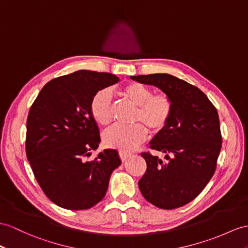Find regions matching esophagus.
Segmentation results:
<instances>
[{"label":"esophagus","mask_w":248,"mask_h":248,"mask_svg":"<svg viewBox=\"0 0 248 248\" xmlns=\"http://www.w3.org/2000/svg\"><path fill=\"white\" fill-rule=\"evenodd\" d=\"M119 155H120V159L121 161H125L127 158H129V156L131 155V154L129 153H126V152H119Z\"/></svg>","instance_id":"1"}]
</instances>
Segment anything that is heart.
Here are the masks:
<instances>
[{"label":"heart","mask_w":248,"mask_h":248,"mask_svg":"<svg viewBox=\"0 0 248 248\" xmlns=\"http://www.w3.org/2000/svg\"><path fill=\"white\" fill-rule=\"evenodd\" d=\"M121 95L137 106L134 116L136 124L114 125L105 130L103 142L107 147L122 152H131L147 138L148 128L153 134L164 129L172 114V101L164 93L153 94V90L140 83H130L121 89ZM90 112L101 125H108L113 119L111 93L106 89L99 90L90 101Z\"/></svg>","instance_id":"obj_1"}]
</instances>
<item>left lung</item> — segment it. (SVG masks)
Masks as SVG:
<instances>
[{
	"label": "left lung",
	"instance_id": "obj_1",
	"mask_svg": "<svg viewBox=\"0 0 248 248\" xmlns=\"http://www.w3.org/2000/svg\"><path fill=\"white\" fill-rule=\"evenodd\" d=\"M137 82L160 88L170 96L172 114L150 148L165 160L142 153L147 168L139 181L146 200L162 209L184 206L197 198L213 178L222 147L218 111L203 92L167 74L134 76Z\"/></svg>",
	"mask_w": 248,
	"mask_h": 248
}]
</instances>
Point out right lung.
Wrapping results in <instances>:
<instances>
[{"label":"right lung","instance_id":"1","mask_svg":"<svg viewBox=\"0 0 248 248\" xmlns=\"http://www.w3.org/2000/svg\"><path fill=\"white\" fill-rule=\"evenodd\" d=\"M119 80L107 72L78 70L48 82L30 107L27 159L42 190L60 207L94 206L105 197L111 172L121 164L116 149L86 161L101 141L90 101Z\"/></svg>","mask_w":248,"mask_h":248}]
</instances>
